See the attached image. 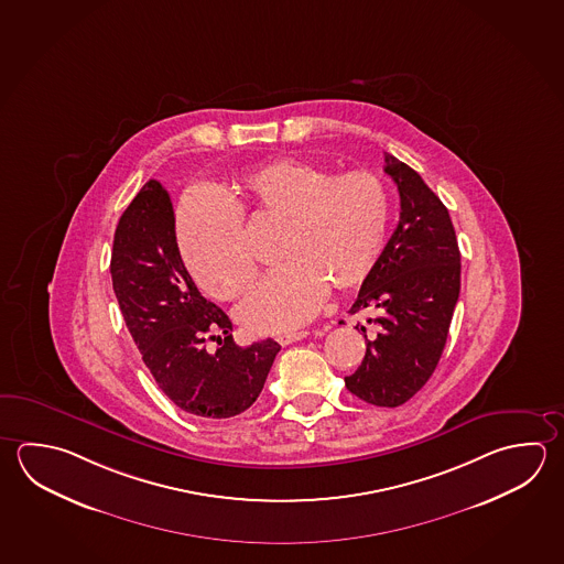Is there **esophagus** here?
Returning a JSON list of instances; mask_svg holds the SVG:
<instances>
[{
	"mask_svg": "<svg viewBox=\"0 0 564 564\" xmlns=\"http://www.w3.org/2000/svg\"><path fill=\"white\" fill-rule=\"evenodd\" d=\"M307 336V332H292V334H284V336H278L276 341L280 346H290L297 339H304Z\"/></svg>",
	"mask_w": 564,
	"mask_h": 564,
	"instance_id": "34e87169",
	"label": "esophagus"
}]
</instances>
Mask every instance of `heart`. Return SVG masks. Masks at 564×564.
<instances>
[{"mask_svg": "<svg viewBox=\"0 0 564 564\" xmlns=\"http://www.w3.org/2000/svg\"><path fill=\"white\" fill-rule=\"evenodd\" d=\"M245 210L284 220V262L236 314L248 332L276 334L304 324L328 286L344 292L368 280L386 245L391 203L378 174H334L302 159L246 171L228 198L193 191L178 208L176 238L196 284L216 300L245 296L258 276Z\"/></svg>", "mask_w": 564, "mask_h": 564, "instance_id": "obj_1", "label": "heart"}]
</instances>
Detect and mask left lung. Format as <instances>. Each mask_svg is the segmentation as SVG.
Returning <instances> with one entry per match:
<instances>
[{"mask_svg": "<svg viewBox=\"0 0 564 564\" xmlns=\"http://www.w3.org/2000/svg\"><path fill=\"white\" fill-rule=\"evenodd\" d=\"M383 171L400 191V223L349 310L369 314L378 334L366 336L364 361L344 381L366 403L398 408L440 364L459 300L462 254L449 210L420 174L388 153Z\"/></svg>", "mask_w": 564, "mask_h": 564, "instance_id": "obj_1", "label": "left lung"}]
</instances>
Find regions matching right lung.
Returning <instances> with one entry per match:
<instances>
[{"label": "right lung", "mask_w": 564, "mask_h": 564, "mask_svg": "<svg viewBox=\"0 0 564 564\" xmlns=\"http://www.w3.org/2000/svg\"><path fill=\"white\" fill-rule=\"evenodd\" d=\"M111 278L124 324L169 400L208 420L235 417L257 401L280 346L270 338L236 346L230 318L186 272L173 203L159 181L119 218Z\"/></svg>", "instance_id": "right-lung-1"}]
</instances>
